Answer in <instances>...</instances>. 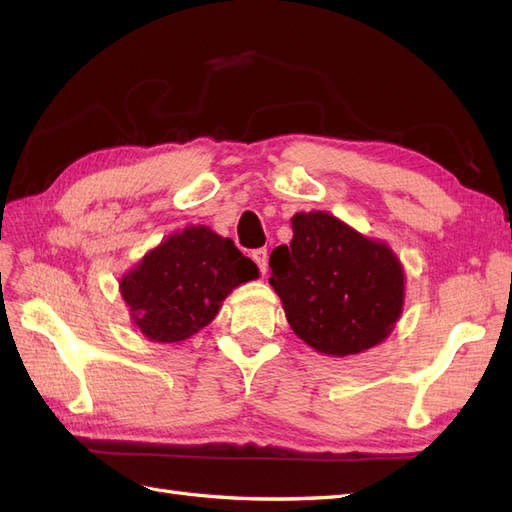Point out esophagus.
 I'll return each mask as SVG.
<instances>
[{"label":"esophagus","mask_w":512,"mask_h":512,"mask_svg":"<svg viewBox=\"0 0 512 512\" xmlns=\"http://www.w3.org/2000/svg\"><path fill=\"white\" fill-rule=\"evenodd\" d=\"M252 258H254V262L258 265L260 273L265 275V273H267V260H269V254H267L265 247H260V250H254V252H252Z\"/></svg>","instance_id":"34e87169"}]
</instances>
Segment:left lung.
<instances>
[{"instance_id":"obj_1","label":"left lung","mask_w":512,"mask_h":512,"mask_svg":"<svg viewBox=\"0 0 512 512\" xmlns=\"http://www.w3.org/2000/svg\"><path fill=\"white\" fill-rule=\"evenodd\" d=\"M269 267L294 335L320 354L374 348L404 312L406 273L395 252L327 211L294 213L292 241L275 247Z\"/></svg>"}]
</instances>
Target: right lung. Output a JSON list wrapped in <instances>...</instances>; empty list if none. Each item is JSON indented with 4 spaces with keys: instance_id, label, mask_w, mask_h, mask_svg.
I'll use <instances>...</instances> for the list:
<instances>
[{
    "instance_id": "1",
    "label": "right lung",
    "mask_w": 512,
    "mask_h": 512,
    "mask_svg": "<svg viewBox=\"0 0 512 512\" xmlns=\"http://www.w3.org/2000/svg\"><path fill=\"white\" fill-rule=\"evenodd\" d=\"M258 267L232 239L209 226H185L121 275L130 320L151 342L179 344L218 316L237 286L256 280Z\"/></svg>"
}]
</instances>
